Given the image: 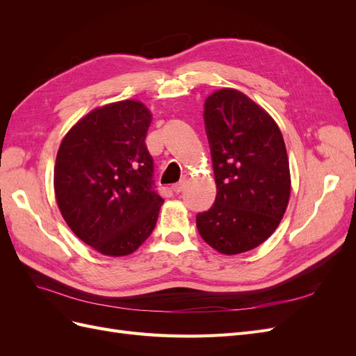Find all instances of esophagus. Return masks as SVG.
<instances>
[{"label": "esophagus", "mask_w": 356, "mask_h": 356, "mask_svg": "<svg viewBox=\"0 0 356 356\" xmlns=\"http://www.w3.org/2000/svg\"><path fill=\"white\" fill-rule=\"evenodd\" d=\"M184 187H186V178L181 179L179 182H177V184L172 186V190H174L175 193H181L182 190H184Z\"/></svg>", "instance_id": "obj_1"}]
</instances>
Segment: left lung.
I'll use <instances>...</instances> for the list:
<instances>
[{
  "instance_id": "1",
  "label": "left lung",
  "mask_w": 356,
  "mask_h": 356,
  "mask_svg": "<svg viewBox=\"0 0 356 356\" xmlns=\"http://www.w3.org/2000/svg\"><path fill=\"white\" fill-rule=\"evenodd\" d=\"M203 120L217 196L196 215L197 230L221 254L251 251L276 230L289 200L282 134L261 106L233 89L209 96Z\"/></svg>"
}]
</instances>
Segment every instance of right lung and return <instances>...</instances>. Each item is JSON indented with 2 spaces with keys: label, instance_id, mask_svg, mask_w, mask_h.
<instances>
[{
  "label": "right lung",
  "instance_id": "obj_1",
  "mask_svg": "<svg viewBox=\"0 0 356 356\" xmlns=\"http://www.w3.org/2000/svg\"><path fill=\"white\" fill-rule=\"evenodd\" d=\"M152 114L138 101L101 106L63 138L55 193L63 220L104 255L132 254L153 233L161 197L145 145Z\"/></svg>",
  "mask_w": 356,
  "mask_h": 356
}]
</instances>
